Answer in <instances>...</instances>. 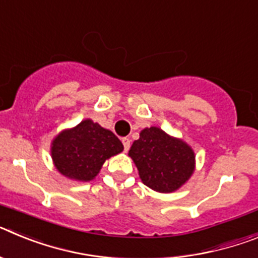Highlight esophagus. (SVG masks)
Returning a JSON list of instances; mask_svg holds the SVG:
<instances>
[{
    "instance_id": "obj_1",
    "label": "esophagus",
    "mask_w": 258,
    "mask_h": 258,
    "mask_svg": "<svg viewBox=\"0 0 258 258\" xmlns=\"http://www.w3.org/2000/svg\"><path fill=\"white\" fill-rule=\"evenodd\" d=\"M122 145H124L125 151H127L129 147H131V140H129V138H122Z\"/></svg>"
}]
</instances>
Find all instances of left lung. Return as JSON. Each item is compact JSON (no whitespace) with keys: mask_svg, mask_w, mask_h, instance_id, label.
<instances>
[{"mask_svg":"<svg viewBox=\"0 0 258 258\" xmlns=\"http://www.w3.org/2000/svg\"><path fill=\"white\" fill-rule=\"evenodd\" d=\"M140 177L157 192L178 190L192 175L195 154L182 140L170 137L160 127H146L129 150Z\"/></svg>","mask_w":258,"mask_h":258,"instance_id":"1","label":"left lung"}]
</instances>
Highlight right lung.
<instances>
[{
  "label": "right lung",
  "instance_id": "obj_1",
  "mask_svg": "<svg viewBox=\"0 0 258 258\" xmlns=\"http://www.w3.org/2000/svg\"><path fill=\"white\" fill-rule=\"evenodd\" d=\"M122 150L124 146L112 132L86 118L54 138L51 157L60 174L75 181L88 182L97 177L107 159Z\"/></svg>",
  "mask_w": 258,
  "mask_h": 258
}]
</instances>
